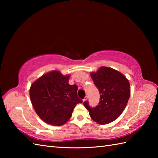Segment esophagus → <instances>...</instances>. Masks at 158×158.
<instances>
[{
    "mask_svg": "<svg viewBox=\"0 0 158 158\" xmlns=\"http://www.w3.org/2000/svg\"><path fill=\"white\" fill-rule=\"evenodd\" d=\"M88 100V96H86L85 97V98H84V99H83V102H85V100Z\"/></svg>",
    "mask_w": 158,
    "mask_h": 158,
    "instance_id": "1",
    "label": "esophagus"
}]
</instances>
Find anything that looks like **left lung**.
Here are the masks:
<instances>
[{"label": "left lung", "mask_w": 158, "mask_h": 158, "mask_svg": "<svg viewBox=\"0 0 158 158\" xmlns=\"http://www.w3.org/2000/svg\"><path fill=\"white\" fill-rule=\"evenodd\" d=\"M90 75L99 91L100 102L94 108L88 101L83 102V105L96 122L101 125L112 122L122 113L130 98L128 80L117 70L105 66L100 67Z\"/></svg>", "instance_id": "left-lung-1"}]
</instances>
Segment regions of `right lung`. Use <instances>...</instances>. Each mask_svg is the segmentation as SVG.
<instances>
[{
  "label": "right lung",
  "mask_w": 158,
  "mask_h": 158,
  "mask_svg": "<svg viewBox=\"0 0 158 158\" xmlns=\"http://www.w3.org/2000/svg\"><path fill=\"white\" fill-rule=\"evenodd\" d=\"M70 75L53 70L42 75L32 83L30 97L36 114L43 122L61 126L69 121L77 104L83 100L77 96V86L69 85Z\"/></svg>",
  "instance_id": "add662e5"
}]
</instances>
